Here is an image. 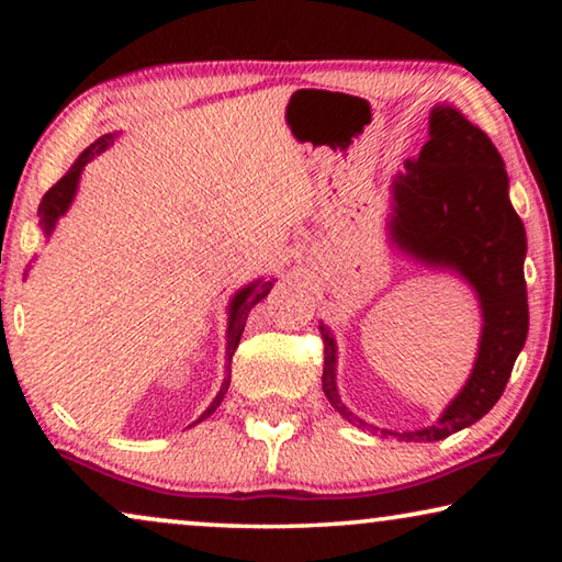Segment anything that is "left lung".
Here are the masks:
<instances>
[{"label":"left lung","instance_id":"8db88e82","mask_svg":"<svg viewBox=\"0 0 562 562\" xmlns=\"http://www.w3.org/2000/svg\"><path fill=\"white\" fill-rule=\"evenodd\" d=\"M429 133L422 154L406 158L404 173L394 178L392 237L418 260L459 270L473 284L483 310V335L469 384L439 424L416 434L382 429L404 441H439L488 414L528 337L526 227L508 201L503 158L486 133L451 106L431 111ZM319 335L325 341L322 389L349 424H361L339 402L335 339L325 327Z\"/></svg>","mask_w":562,"mask_h":562}]
</instances>
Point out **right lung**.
Masks as SVG:
<instances>
[{"label":"right lung","instance_id":"add662e5","mask_svg":"<svg viewBox=\"0 0 562 562\" xmlns=\"http://www.w3.org/2000/svg\"><path fill=\"white\" fill-rule=\"evenodd\" d=\"M111 138H113V136H103V138H99L97 144H93L91 148L83 150V154L79 156V160H76V164L69 168V173H66L61 180H56V183H54L49 190H46L44 198H42V205H40L42 227H44L46 235H52L56 221H59V215H64L66 207H69L71 198H74V193H76V183H79L81 170H83V166H87L89 160L93 158V150H97V154H99V150H103V148H106V146L111 144ZM270 290H272V280H268V282L258 280V282L247 284V288H245L243 292L235 294V300H233V304H231V327H227V361H231L233 355H235L237 341H240V337H243L245 319H247V315H250V310H252L255 304H258ZM227 369H231V367H227ZM227 386H231V376H225L221 392H217V396L213 398V404L205 408V412L201 414V418H198V422H203V418L211 416V414L215 412V408L221 406V402L225 398Z\"/></svg>","mask_w":562,"mask_h":562}]
</instances>
